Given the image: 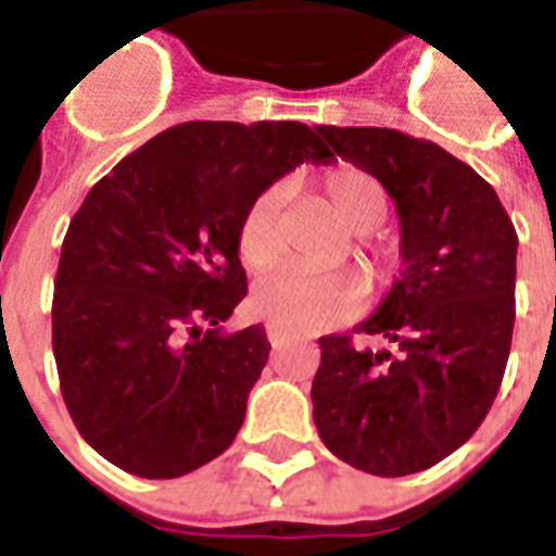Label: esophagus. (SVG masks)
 <instances>
[{"label":"esophagus","mask_w":556,"mask_h":556,"mask_svg":"<svg viewBox=\"0 0 556 556\" xmlns=\"http://www.w3.org/2000/svg\"><path fill=\"white\" fill-rule=\"evenodd\" d=\"M265 333H267V339H270V345H282V342L294 339V333H291V330H286L282 325H274V321H267Z\"/></svg>","instance_id":"esophagus-1"}]
</instances>
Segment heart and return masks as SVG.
Instances as JSON below:
<instances>
[{
  "label": "heart",
  "mask_w": 556,
  "mask_h": 556,
  "mask_svg": "<svg viewBox=\"0 0 556 556\" xmlns=\"http://www.w3.org/2000/svg\"><path fill=\"white\" fill-rule=\"evenodd\" d=\"M313 193L351 235H369L387 219V190L372 172L354 163H337L313 181ZM235 253L250 274H265L286 253L282 231V190L267 187L247 205L235 229ZM357 262L375 277L378 258L366 243H357ZM253 309L289 330H325L361 309L363 289L351 274H306L282 267L253 289Z\"/></svg>",
  "instance_id": "obj_1"
}]
</instances>
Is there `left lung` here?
Masks as SVG:
<instances>
[{
    "label": "left lung",
    "mask_w": 556,
    "mask_h": 556,
    "mask_svg": "<svg viewBox=\"0 0 556 556\" xmlns=\"http://www.w3.org/2000/svg\"><path fill=\"white\" fill-rule=\"evenodd\" d=\"M342 160L396 202L402 277L354 333L318 339L313 417L333 455L375 477H408L455 453L497 396L515 325L518 235L482 175L390 127L321 125Z\"/></svg>",
    "instance_id": "left-lung-1"
}]
</instances>
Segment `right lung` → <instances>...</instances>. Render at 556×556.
I'll return each instance as SVG.
<instances>
[{
  "instance_id": "obj_1",
  "label": "right lung",
  "mask_w": 556,
  "mask_h": 556,
  "mask_svg": "<svg viewBox=\"0 0 556 556\" xmlns=\"http://www.w3.org/2000/svg\"><path fill=\"white\" fill-rule=\"evenodd\" d=\"M330 157L301 122H184L91 187L55 270L53 354L67 414L106 462L175 479L229 450L270 351L262 325L223 330L247 298L238 219Z\"/></svg>"
}]
</instances>
